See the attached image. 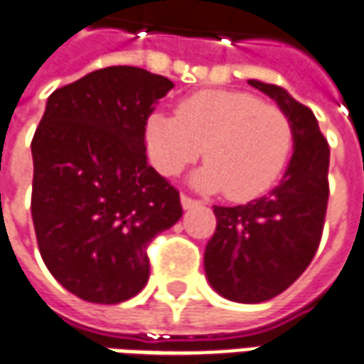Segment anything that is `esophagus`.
<instances>
[{"instance_id":"34e87169","label":"esophagus","mask_w":364,"mask_h":364,"mask_svg":"<svg viewBox=\"0 0 364 364\" xmlns=\"http://www.w3.org/2000/svg\"><path fill=\"white\" fill-rule=\"evenodd\" d=\"M181 205H183V208H191V207H197V205H199V200L191 199L189 195H185V193H183V195H181Z\"/></svg>"}]
</instances>
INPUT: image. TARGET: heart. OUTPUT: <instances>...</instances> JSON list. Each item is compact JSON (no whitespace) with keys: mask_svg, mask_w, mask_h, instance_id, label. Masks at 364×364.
Masks as SVG:
<instances>
[{"mask_svg":"<svg viewBox=\"0 0 364 364\" xmlns=\"http://www.w3.org/2000/svg\"><path fill=\"white\" fill-rule=\"evenodd\" d=\"M147 154L164 175H177L199 159L193 181L228 199L248 200L270 189L288 164L294 126L278 104L240 90H200L179 102L175 116L146 120Z\"/></svg>","mask_w":364,"mask_h":364,"instance_id":"1","label":"heart"}]
</instances>
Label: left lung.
<instances>
[{"instance_id":"obj_1","label":"left lung","mask_w":364,"mask_h":364,"mask_svg":"<svg viewBox=\"0 0 364 364\" xmlns=\"http://www.w3.org/2000/svg\"><path fill=\"white\" fill-rule=\"evenodd\" d=\"M248 82L289 116L294 156L282 181L264 197L213 207L217 228L205 248V272L226 299L260 304L288 289L319 248L329 199V144L314 112L284 88Z\"/></svg>"}]
</instances>
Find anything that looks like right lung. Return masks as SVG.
Returning a JSON list of instances; mask_svg holds the SVG:
<instances>
[{
  "mask_svg": "<svg viewBox=\"0 0 364 364\" xmlns=\"http://www.w3.org/2000/svg\"><path fill=\"white\" fill-rule=\"evenodd\" d=\"M173 88L108 67L57 88L31 141V217L45 266L92 304H120L149 278L147 246L181 218L179 191L147 164L146 120Z\"/></svg>",
  "mask_w": 364,
  "mask_h": 364,
  "instance_id": "add662e5",
  "label": "right lung"
}]
</instances>
